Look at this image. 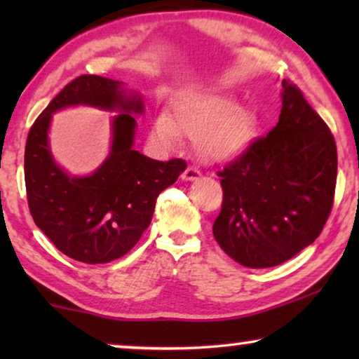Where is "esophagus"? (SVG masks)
I'll list each match as a JSON object with an SVG mask.
<instances>
[{"label": "esophagus", "mask_w": 359, "mask_h": 359, "mask_svg": "<svg viewBox=\"0 0 359 359\" xmlns=\"http://www.w3.org/2000/svg\"><path fill=\"white\" fill-rule=\"evenodd\" d=\"M199 178H201V171L198 168H194V166H188V168L183 171V180L186 181H196Z\"/></svg>", "instance_id": "1"}]
</instances>
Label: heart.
Returning <instances> with one entry per match:
<instances>
[{"mask_svg":"<svg viewBox=\"0 0 359 359\" xmlns=\"http://www.w3.org/2000/svg\"><path fill=\"white\" fill-rule=\"evenodd\" d=\"M258 119L253 111L237 107L227 95L186 96L171 117H156L151 137L163 149L180 144V135L196 139V151L210 163H227L242 156L257 137Z\"/></svg>","mask_w":359,"mask_h":359,"instance_id":"heart-1","label":"heart"}]
</instances>
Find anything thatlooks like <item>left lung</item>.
Wrapping results in <instances>:
<instances>
[{
    "label": "left lung",
    "instance_id": "left-lung-1",
    "mask_svg": "<svg viewBox=\"0 0 359 359\" xmlns=\"http://www.w3.org/2000/svg\"><path fill=\"white\" fill-rule=\"evenodd\" d=\"M337 145L294 83L283 81L278 124L217 171L222 209L212 232L247 268L278 266L313 243L332 212Z\"/></svg>",
    "mask_w": 359,
    "mask_h": 359
}]
</instances>
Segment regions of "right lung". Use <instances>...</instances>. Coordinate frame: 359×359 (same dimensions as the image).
<instances>
[{"instance_id":"obj_1","label":"right lung","mask_w":359,"mask_h":359,"mask_svg":"<svg viewBox=\"0 0 359 359\" xmlns=\"http://www.w3.org/2000/svg\"><path fill=\"white\" fill-rule=\"evenodd\" d=\"M75 104L123 112L113 120L110 156L85 179L58 169L46 140L53 112ZM142 111V97L127 96L119 81L81 75L53 97L29 130L24 154L29 210L47 238L76 262L109 263L129 253L150 225L158 194L186 168L181 158L158 161L134 150L132 114Z\"/></svg>"}]
</instances>
